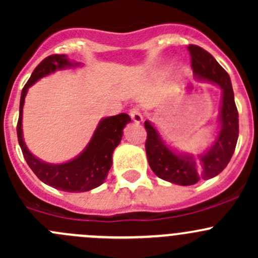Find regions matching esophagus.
I'll use <instances>...</instances> for the list:
<instances>
[{
  "label": "esophagus",
  "mask_w": 258,
  "mask_h": 258,
  "mask_svg": "<svg viewBox=\"0 0 258 258\" xmlns=\"http://www.w3.org/2000/svg\"><path fill=\"white\" fill-rule=\"evenodd\" d=\"M130 116H131V118L134 119L135 122H137V123H140V122L144 119V116H142L140 108H136V107H134V108H131V110H130Z\"/></svg>",
  "instance_id": "1"
}]
</instances>
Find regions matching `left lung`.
<instances>
[{"instance_id": "8db88e82", "label": "left lung", "mask_w": 258, "mask_h": 258, "mask_svg": "<svg viewBox=\"0 0 258 258\" xmlns=\"http://www.w3.org/2000/svg\"><path fill=\"white\" fill-rule=\"evenodd\" d=\"M187 49L195 74L217 83L223 91L221 130L215 145L205 155L200 156L199 160L192 156L177 155L163 144L155 127L148 121L145 122L147 131L145 147L151 170L160 178L181 186L195 184L222 172L235 152L238 139V111L230 76L206 49L196 45H189Z\"/></svg>"}]
</instances>
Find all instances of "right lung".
Here are the masks:
<instances>
[{
    "label": "right lung",
    "mask_w": 258,
    "mask_h": 258,
    "mask_svg": "<svg viewBox=\"0 0 258 258\" xmlns=\"http://www.w3.org/2000/svg\"><path fill=\"white\" fill-rule=\"evenodd\" d=\"M71 66L74 64L67 59L66 54H51L36 67L21 92L17 137L26 162L41 181L61 191L86 192L102 184L107 177L112 166L113 150L121 141L123 127L131 121L128 114L119 113L102 119L86 150L75 160L61 165H49L36 158L27 150L22 139V108L28 87L56 70Z\"/></svg>",
    "instance_id": "1"
}]
</instances>
